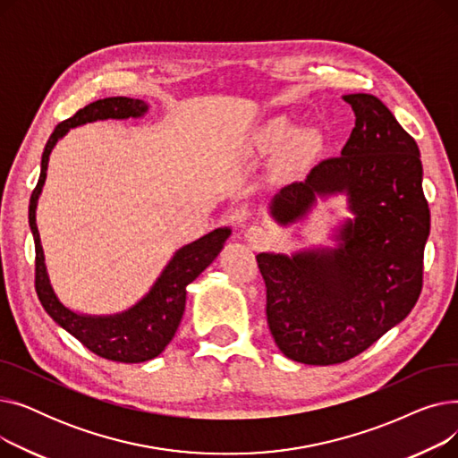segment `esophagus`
Masks as SVG:
<instances>
[{"label": "esophagus", "mask_w": 458, "mask_h": 458, "mask_svg": "<svg viewBox=\"0 0 458 458\" xmlns=\"http://www.w3.org/2000/svg\"><path fill=\"white\" fill-rule=\"evenodd\" d=\"M245 239H247V242H249L250 245L261 247V245L267 243L269 235H267V232L263 230L261 226H250V228L245 232Z\"/></svg>", "instance_id": "esophagus-1"}]
</instances>
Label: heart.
I'll return each mask as SVG.
<instances>
[{
  "label": "heart",
  "instance_id": "obj_1",
  "mask_svg": "<svg viewBox=\"0 0 458 458\" xmlns=\"http://www.w3.org/2000/svg\"><path fill=\"white\" fill-rule=\"evenodd\" d=\"M293 131H295V128L290 120L275 118L269 124L261 128L259 142H261V147H266L267 150H278V148H284L285 144L292 140ZM293 144L299 150H314L318 144V135L311 131H302L295 137Z\"/></svg>",
  "mask_w": 458,
  "mask_h": 458
}]
</instances>
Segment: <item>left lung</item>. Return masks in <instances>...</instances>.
<instances>
[{"label":"left lung","instance_id":"obj_1","mask_svg":"<svg viewBox=\"0 0 458 458\" xmlns=\"http://www.w3.org/2000/svg\"><path fill=\"white\" fill-rule=\"evenodd\" d=\"M344 100L356 123L342 156L321 161L271 200L273 219L290 226L318 199L345 195L352 216L334 230L335 247L256 256L275 344L308 366L364 352L411 314L423 285L430 213L418 144L377 96Z\"/></svg>","mask_w":458,"mask_h":458}]
</instances>
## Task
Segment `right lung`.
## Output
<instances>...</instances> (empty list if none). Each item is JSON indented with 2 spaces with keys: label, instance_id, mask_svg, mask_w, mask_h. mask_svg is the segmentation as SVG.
I'll return each instance as SVG.
<instances>
[{
  "label": "right lung",
  "instance_id": "add662e5",
  "mask_svg": "<svg viewBox=\"0 0 458 458\" xmlns=\"http://www.w3.org/2000/svg\"><path fill=\"white\" fill-rule=\"evenodd\" d=\"M148 111L142 100L114 96L92 102L80 109L74 116L57 124L46 142L40 161V176L30 200V228L35 239V290L40 304L59 327L74 335L89 351L102 358L123 364H139L159 356L171 344L185 310L187 285L195 280L209 263L219 256L225 242L230 237V228H216L174 252L157 276L150 292L131 308L113 316H87L64 306L55 295L44 263V250L37 228V204L46 182L47 161L59 139L72 128H78L96 120H124L139 118Z\"/></svg>",
  "mask_w": 458,
  "mask_h": 458
}]
</instances>
